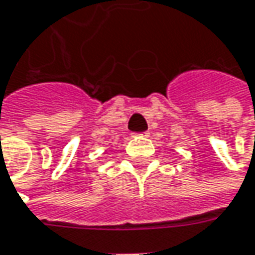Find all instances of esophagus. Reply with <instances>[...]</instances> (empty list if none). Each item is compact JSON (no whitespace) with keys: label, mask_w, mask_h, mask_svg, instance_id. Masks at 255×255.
Here are the masks:
<instances>
[{"label":"esophagus","mask_w":255,"mask_h":255,"mask_svg":"<svg viewBox=\"0 0 255 255\" xmlns=\"http://www.w3.org/2000/svg\"><path fill=\"white\" fill-rule=\"evenodd\" d=\"M136 136H148V132H139V134H134Z\"/></svg>","instance_id":"1"}]
</instances>
